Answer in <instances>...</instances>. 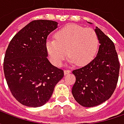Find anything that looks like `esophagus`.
I'll return each mask as SVG.
<instances>
[{
  "instance_id": "1",
  "label": "esophagus",
  "mask_w": 124,
  "mask_h": 124,
  "mask_svg": "<svg viewBox=\"0 0 124 124\" xmlns=\"http://www.w3.org/2000/svg\"><path fill=\"white\" fill-rule=\"evenodd\" d=\"M64 75H67V74H68L69 73H70V70H64Z\"/></svg>"
}]
</instances>
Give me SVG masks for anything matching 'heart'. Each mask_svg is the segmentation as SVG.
<instances>
[{
    "label": "heart",
    "mask_w": 124,
    "mask_h": 124,
    "mask_svg": "<svg viewBox=\"0 0 124 124\" xmlns=\"http://www.w3.org/2000/svg\"><path fill=\"white\" fill-rule=\"evenodd\" d=\"M52 61L60 66L68 55L71 64L85 66L96 56L99 47L98 36L92 28L76 25L65 26L55 34V40L46 44Z\"/></svg>",
    "instance_id": "obj_1"
}]
</instances>
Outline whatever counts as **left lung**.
<instances>
[{
	"label": "left lung",
	"mask_w": 124,
	"mask_h": 124,
	"mask_svg": "<svg viewBox=\"0 0 124 124\" xmlns=\"http://www.w3.org/2000/svg\"><path fill=\"white\" fill-rule=\"evenodd\" d=\"M89 24H91L89 23ZM98 52L85 66L72 71L76 82L72 93L76 101L84 107H93L108 100L116 88L120 62L114 44L97 26Z\"/></svg>",
	"instance_id": "obj_1"
}]
</instances>
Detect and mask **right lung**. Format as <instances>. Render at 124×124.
<instances>
[{
	"label": "right lung",
	"mask_w": 124,
	"mask_h": 124,
	"mask_svg": "<svg viewBox=\"0 0 124 124\" xmlns=\"http://www.w3.org/2000/svg\"><path fill=\"white\" fill-rule=\"evenodd\" d=\"M57 27L55 21L33 20L8 44L4 59V76L13 96L23 105H44L64 76V71L47 58L46 39Z\"/></svg>",
	"instance_id": "right-lung-1"
}]
</instances>
